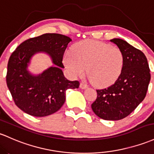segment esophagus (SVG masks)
I'll return each instance as SVG.
<instances>
[{"mask_svg": "<svg viewBox=\"0 0 154 154\" xmlns=\"http://www.w3.org/2000/svg\"><path fill=\"white\" fill-rule=\"evenodd\" d=\"M80 88L81 89H85L88 88V85H86V84L83 83V82H81L80 85Z\"/></svg>", "mask_w": 154, "mask_h": 154, "instance_id": "34e87169", "label": "esophagus"}]
</instances>
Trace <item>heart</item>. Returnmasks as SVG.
<instances>
[{"label": "heart", "mask_w": 154, "mask_h": 154, "mask_svg": "<svg viewBox=\"0 0 154 154\" xmlns=\"http://www.w3.org/2000/svg\"><path fill=\"white\" fill-rule=\"evenodd\" d=\"M64 63L73 77L86 73L96 86L113 83L120 76L124 65L123 52L117 47L96 40H85L77 44L72 54L67 53Z\"/></svg>", "instance_id": "heart-1"}]
</instances>
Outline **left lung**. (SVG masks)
I'll use <instances>...</instances> for the list:
<instances>
[{"instance_id":"1","label":"left lung","mask_w":154,"mask_h":154,"mask_svg":"<svg viewBox=\"0 0 154 154\" xmlns=\"http://www.w3.org/2000/svg\"><path fill=\"white\" fill-rule=\"evenodd\" d=\"M110 42L123 52L122 71L113 85L96 91L97 98L91 108L100 118L118 121L129 116L145 99L151 74L143 52L121 38Z\"/></svg>"}]
</instances>
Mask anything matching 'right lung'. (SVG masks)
<instances>
[{
    "label": "right lung",
    "mask_w": 154,
    "mask_h": 154,
    "mask_svg": "<svg viewBox=\"0 0 154 154\" xmlns=\"http://www.w3.org/2000/svg\"><path fill=\"white\" fill-rule=\"evenodd\" d=\"M71 41L63 35L45 33L23 42L12 52L6 83L15 104L23 112L35 117L53 114L63 105L67 89L78 88L80 82L67 80L62 70L64 52ZM38 53L48 55L54 66L34 75L28 66Z\"/></svg>",
    "instance_id": "obj_1"
}]
</instances>
